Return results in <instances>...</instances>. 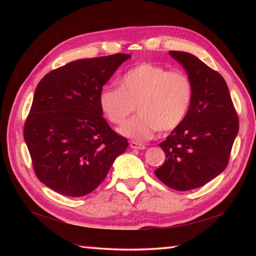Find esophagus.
<instances>
[{
    "mask_svg": "<svg viewBox=\"0 0 256 256\" xmlns=\"http://www.w3.org/2000/svg\"><path fill=\"white\" fill-rule=\"evenodd\" d=\"M130 148H134V150H145L146 146L143 144H140L138 142H131L130 143Z\"/></svg>",
    "mask_w": 256,
    "mask_h": 256,
    "instance_id": "esophagus-1",
    "label": "esophagus"
}]
</instances>
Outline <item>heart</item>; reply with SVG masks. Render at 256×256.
<instances>
[{
	"instance_id": "1",
	"label": "heart",
	"mask_w": 256,
	"mask_h": 256,
	"mask_svg": "<svg viewBox=\"0 0 256 256\" xmlns=\"http://www.w3.org/2000/svg\"><path fill=\"white\" fill-rule=\"evenodd\" d=\"M194 96V86L182 70H168L160 64L143 62L118 79V88L106 86L99 104L113 124H122L135 108L138 116L120 128L128 138L145 140L178 128L186 118Z\"/></svg>"
}]
</instances>
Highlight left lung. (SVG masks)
Listing matches in <instances>:
<instances>
[{
  "mask_svg": "<svg viewBox=\"0 0 256 256\" xmlns=\"http://www.w3.org/2000/svg\"><path fill=\"white\" fill-rule=\"evenodd\" d=\"M192 81L194 96L182 124L158 144L165 162L155 175L178 192L199 188L226 170L238 132V116L224 77L199 58L170 52Z\"/></svg>",
  "mask_w": 256,
  "mask_h": 256,
  "instance_id": "1",
  "label": "left lung"
}]
</instances>
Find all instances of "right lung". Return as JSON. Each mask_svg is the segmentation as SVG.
I'll list each match as a JSON object with an SVG mask.
<instances>
[{
    "mask_svg": "<svg viewBox=\"0 0 256 256\" xmlns=\"http://www.w3.org/2000/svg\"><path fill=\"white\" fill-rule=\"evenodd\" d=\"M128 54L79 59L37 84L24 140L37 178L54 192L82 197L106 178L128 140L102 116L99 94Z\"/></svg>",
    "mask_w": 256,
    "mask_h": 256,
    "instance_id": "1",
    "label": "right lung"
}]
</instances>
